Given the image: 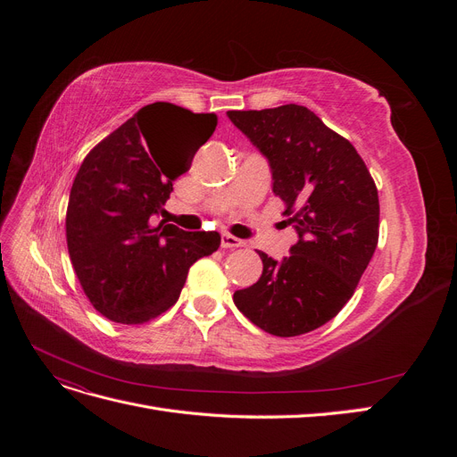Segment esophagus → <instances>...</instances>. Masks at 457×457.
Returning a JSON list of instances; mask_svg holds the SVG:
<instances>
[{
    "instance_id": "obj_1",
    "label": "esophagus",
    "mask_w": 457,
    "mask_h": 457,
    "mask_svg": "<svg viewBox=\"0 0 457 457\" xmlns=\"http://www.w3.org/2000/svg\"><path fill=\"white\" fill-rule=\"evenodd\" d=\"M245 242L244 240H240V238H237V237H232V234H223V237H220V245L223 247H242Z\"/></svg>"
}]
</instances>
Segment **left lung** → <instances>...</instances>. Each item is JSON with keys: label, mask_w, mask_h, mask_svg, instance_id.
Returning <instances> with one entry per match:
<instances>
[{"label": "left lung", "mask_w": 457, "mask_h": 457, "mask_svg": "<svg viewBox=\"0 0 457 457\" xmlns=\"http://www.w3.org/2000/svg\"><path fill=\"white\" fill-rule=\"evenodd\" d=\"M227 114L269 158L272 192L299 234L280 262L257 252L261 278L232 299L270 336L309 334L347 305L376 252L378 187L356 148L307 106Z\"/></svg>", "instance_id": "8db88e82"}]
</instances>
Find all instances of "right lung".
I'll use <instances>...</instances> for the list:
<instances>
[{
	"instance_id": "add662e5",
	"label": "right lung",
	"mask_w": 457,
	"mask_h": 457,
	"mask_svg": "<svg viewBox=\"0 0 457 457\" xmlns=\"http://www.w3.org/2000/svg\"><path fill=\"white\" fill-rule=\"evenodd\" d=\"M215 128V114L154 103L81 162L68 200L66 244L81 289L108 320L145 324L171 309L188 269L220 245L219 232L152 223L187 171L183 160L163 150L162 135L192 129L204 145Z\"/></svg>"
}]
</instances>
